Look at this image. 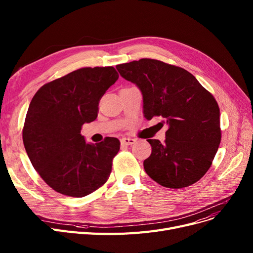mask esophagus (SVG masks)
<instances>
[{"label":"esophagus","mask_w":253,"mask_h":253,"mask_svg":"<svg viewBox=\"0 0 253 253\" xmlns=\"http://www.w3.org/2000/svg\"><path fill=\"white\" fill-rule=\"evenodd\" d=\"M121 142L123 144H126V145H132V144H134L136 142V139L135 138H131V137H123L121 139Z\"/></svg>","instance_id":"esophagus-1"}]
</instances>
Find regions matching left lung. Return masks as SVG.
<instances>
[{
	"instance_id": "obj_1",
	"label": "left lung",
	"mask_w": 253,
	"mask_h": 253,
	"mask_svg": "<svg viewBox=\"0 0 253 253\" xmlns=\"http://www.w3.org/2000/svg\"><path fill=\"white\" fill-rule=\"evenodd\" d=\"M135 84L147 120L163 117L166 139H148L151 156L143 161L147 174L165 188L181 189L208 171L221 133L216 100L188 71L160 60L142 58L116 66Z\"/></svg>"
}]
</instances>
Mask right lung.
<instances>
[{
    "label": "right lung",
    "instance_id": "add662e5",
    "mask_svg": "<svg viewBox=\"0 0 253 253\" xmlns=\"http://www.w3.org/2000/svg\"><path fill=\"white\" fill-rule=\"evenodd\" d=\"M118 78L113 66L83 68L45 84L33 97L23 144L36 171L54 191L82 198L110 177L119 139L88 143L81 129L96 119L101 96Z\"/></svg>",
    "mask_w": 253,
    "mask_h": 253
}]
</instances>
